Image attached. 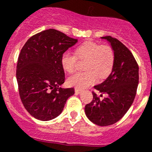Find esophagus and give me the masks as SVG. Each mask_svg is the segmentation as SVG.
I'll list each match as a JSON object with an SVG mask.
<instances>
[{
	"label": "esophagus",
	"mask_w": 152,
	"mask_h": 152,
	"mask_svg": "<svg viewBox=\"0 0 152 152\" xmlns=\"http://www.w3.org/2000/svg\"><path fill=\"white\" fill-rule=\"evenodd\" d=\"M75 93L76 94H80L81 92V90L79 89V88H75Z\"/></svg>",
	"instance_id": "obj_1"
}]
</instances>
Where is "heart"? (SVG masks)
Segmentation results:
<instances>
[{
    "label": "heart",
    "instance_id": "obj_1",
    "mask_svg": "<svg viewBox=\"0 0 152 152\" xmlns=\"http://www.w3.org/2000/svg\"><path fill=\"white\" fill-rule=\"evenodd\" d=\"M78 58H87L86 71L77 72L67 79V83L77 88H85L97 81L106 78L112 71L114 64V53L107 46H102L96 42H88L76 49ZM77 57L70 51H66L61 56L63 68L68 73H72L76 67Z\"/></svg>",
    "mask_w": 152,
    "mask_h": 152
}]
</instances>
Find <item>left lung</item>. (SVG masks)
I'll list each match as a JSON object with an SVG mask.
<instances>
[{
  "label": "left lung",
  "mask_w": 152,
  "mask_h": 152,
  "mask_svg": "<svg viewBox=\"0 0 152 152\" xmlns=\"http://www.w3.org/2000/svg\"><path fill=\"white\" fill-rule=\"evenodd\" d=\"M110 42L114 53V64L109 77L95 88L107 96L100 99L92 92L93 100L85 107L90 121L98 126H109L122 118L132 105L139 81L136 60L122 42L112 36L101 37Z\"/></svg>",
  "instance_id": "1"
}]
</instances>
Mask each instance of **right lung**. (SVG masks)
Segmentation results:
<instances>
[{"instance_id": "add662e5", "label": "right lung", "mask_w": 152, "mask_h": 152, "mask_svg": "<svg viewBox=\"0 0 152 152\" xmlns=\"http://www.w3.org/2000/svg\"><path fill=\"white\" fill-rule=\"evenodd\" d=\"M77 42L53 28L32 36L22 47L16 69L18 91L26 110L34 118L48 121L62 113L74 88H64L63 53Z\"/></svg>"}]
</instances>
